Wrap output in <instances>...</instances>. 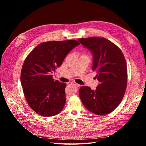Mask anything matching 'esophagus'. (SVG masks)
<instances>
[{
	"label": "esophagus",
	"mask_w": 146,
	"mask_h": 146,
	"mask_svg": "<svg viewBox=\"0 0 146 146\" xmlns=\"http://www.w3.org/2000/svg\"><path fill=\"white\" fill-rule=\"evenodd\" d=\"M73 84L74 86H76V87H79L80 86V84H77V83H76V82H73Z\"/></svg>",
	"instance_id": "obj_1"
}]
</instances>
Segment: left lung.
Returning <instances> with one entry per match:
<instances>
[{
	"label": "left lung",
	"instance_id": "8db88e82",
	"mask_svg": "<svg viewBox=\"0 0 146 146\" xmlns=\"http://www.w3.org/2000/svg\"><path fill=\"white\" fill-rule=\"evenodd\" d=\"M93 56L92 70L99 84L95 90L82 86L79 96L83 105L96 115H105L114 110L121 102L127 86V62L121 50L104 37L78 38Z\"/></svg>",
	"mask_w": 146,
	"mask_h": 146
}]
</instances>
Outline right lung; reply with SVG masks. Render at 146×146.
<instances>
[{"label": "right lung", "instance_id": "1", "mask_svg": "<svg viewBox=\"0 0 146 146\" xmlns=\"http://www.w3.org/2000/svg\"><path fill=\"white\" fill-rule=\"evenodd\" d=\"M79 44L74 40L46 41L37 46L26 58L21 82L29 106L38 114L51 117L63 109L66 84L54 81L51 74Z\"/></svg>", "mask_w": 146, "mask_h": 146}]
</instances>
